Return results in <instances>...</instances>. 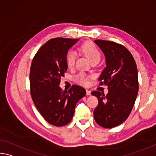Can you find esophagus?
Here are the masks:
<instances>
[{
	"mask_svg": "<svg viewBox=\"0 0 156 156\" xmlns=\"http://www.w3.org/2000/svg\"><path fill=\"white\" fill-rule=\"evenodd\" d=\"M86 94H87V95H90L91 94V91L89 90H86Z\"/></svg>",
	"mask_w": 156,
	"mask_h": 156,
	"instance_id": "1",
	"label": "esophagus"
}]
</instances>
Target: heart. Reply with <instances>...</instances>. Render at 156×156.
Listing matches in <instances>:
<instances>
[{
  "mask_svg": "<svg viewBox=\"0 0 156 156\" xmlns=\"http://www.w3.org/2000/svg\"><path fill=\"white\" fill-rule=\"evenodd\" d=\"M80 50L84 55L91 62L94 61H99L101 58V53L97 47L92 42L87 41L84 43L80 47ZM76 59V54L73 51L67 52L66 55V62L69 67H72L74 65ZM76 82L83 85H87L89 83V79L87 76L83 73H79L75 77Z\"/></svg>",
  "mask_w": 156,
  "mask_h": 156,
  "instance_id": "1",
  "label": "heart"
}]
</instances>
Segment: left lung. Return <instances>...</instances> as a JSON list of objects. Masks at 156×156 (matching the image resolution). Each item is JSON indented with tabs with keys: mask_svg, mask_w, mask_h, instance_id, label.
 I'll use <instances>...</instances> for the list:
<instances>
[{
	"mask_svg": "<svg viewBox=\"0 0 156 156\" xmlns=\"http://www.w3.org/2000/svg\"><path fill=\"white\" fill-rule=\"evenodd\" d=\"M94 42L105 57L106 67L98 80L100 85L108 86V93L91 92L98 101L94 117L101 126L112 128L125 122L134 106L139 90L137 65L132 54L122 44L101 39Z\"/></svg>",
	"mask_w": 156,
	"mask_h": 156,
	"instance_id": "left-lung-1",
	"label": "left lung"
}]
</instances>
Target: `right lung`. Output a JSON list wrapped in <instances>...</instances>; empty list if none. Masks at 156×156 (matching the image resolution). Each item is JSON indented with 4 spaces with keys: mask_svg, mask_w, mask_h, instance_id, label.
<instances>
[{
    "mask_svg": "<svg viewBox=\"0 0 156 156\" xmlns=\"http://www.w3.org/2000/svg\"><path fill=\"white\" fill-rule=\"evenodd\" d=\"M78 39L53 38L39 49L32 61L30 84L32 99L47 122L63 126L72 119L76 105L86 91L73 85L68 91L59 87L68 66L66 55Z\"/></svg>",
    "mask_w": 156,
    "mask_h": 156,
    "instance_id": "add662e5",
    "label": "right lung"
}]
</instances>
